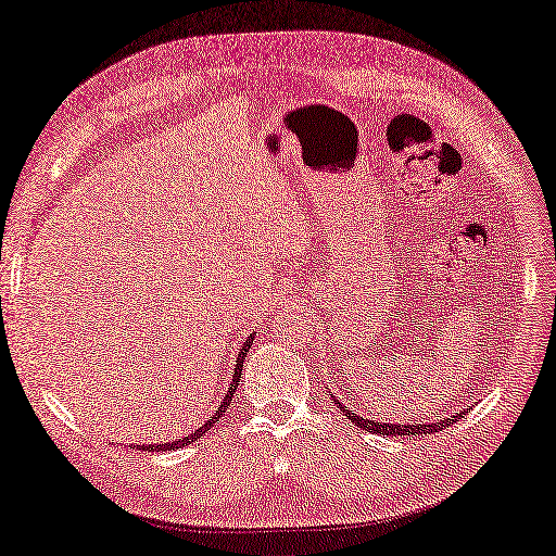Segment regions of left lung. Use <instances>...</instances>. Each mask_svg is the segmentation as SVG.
Masks as SVG:
<instances>
[{
    "instance_id": "1",
    "label": "left lung",
    "mask_w": 556,
    "mask_h": 556,
    "mask_svg": "<svg viewBox=\"0 0 556 556\" xmlns=\"http://www.w3.org/2000/svg\"><path fill=\"white\" fill-rule=\"evenodd\" d=\"M340 408L346 413V417L356 427H361L365 431H372V434H382V437H419V434H431V431H441L443 427H451L453 422H459V419H463V415L469 413V408H467L463 413L451 415L448 419H439V422H425V425H413V422L410 425H384V422H372V419L358 417L356 413L346 410V405H342V403H340Z\"/></svg>"
}]
</instances>
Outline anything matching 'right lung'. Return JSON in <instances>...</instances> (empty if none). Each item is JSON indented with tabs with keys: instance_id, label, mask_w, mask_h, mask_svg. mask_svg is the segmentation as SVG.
<instances>
[{
	"instance_id": "add662e5",
	"label": "right lung",
	"mask_w": 556,
	"mask_h": 556,
	"mask_svg": "<svg viewBox=\"0 0 556 556\" xmlns=\"http://www.w3.org/2000/svg\"><path fill=\"white\" fill-rule=\"evenodd\" d=\"M252 342H254V334H250L248 340H245V344H242V349L238 351V361H236V370H233V382H231V387H228V394H226L224 403L219 405V410L214 413V417H212V419H207L205 427H200L198 431H193L191 437H184V439H179V441L160 443V445H157V443H155V445H141V451H174V448H181V445L193 443V441H195V439H200L202 434H207V431H210L214 425H219V419L224 417L226 408H228V405H231V401H233V391L238 389V380H240V375H242V361H245V356H248V351H250ZM137 448H139V445H137Z\"/></svg>"
}]
</instances>
